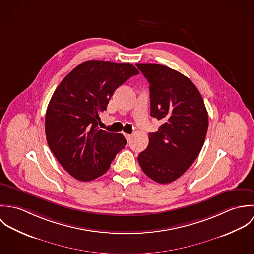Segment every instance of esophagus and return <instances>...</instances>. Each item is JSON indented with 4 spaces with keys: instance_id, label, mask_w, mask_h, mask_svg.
Instances as JSON below:
<instances>
[{
    "instance_id": "obj_1",
    "label": "esophagus",
    "mask_w": 254,
    "mask_h": 254,
    "mask_svg": "<svg viewBox=\"0 0 254 254\" xmlns=\"http://www.w3.org/2000/svg\"><path fill=\"white\" fill-rule=\"evenodd\" d=\"M125 138H126V140H127L128 142H130L131 139H132V136L129 135V134H125Z\"/></svg>"
}]
</instances>
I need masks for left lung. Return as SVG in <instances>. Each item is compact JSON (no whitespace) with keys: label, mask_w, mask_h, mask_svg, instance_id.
Masks as SVG:
<instances>
[{"label":"left lung","mask_w":254,"mask_h":254,"mask_svg":"<svg viewBox=\"0 0 254 254\" xmlns=\"http://www.w3.org/2000/svg\"><path fill=\"white\" fill-rule=\"evenodd\" d=\"M149 82L150 116L162 123L149 133L148 145L138 161L151 180L175 181L200 152L208 128V114L200 93L185 75L156 64H136Z\"/></svg>","instance_id":"left-lung-1"}]
</instances>
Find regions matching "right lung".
Returning a JSON list of instances; mask_svg holds the SVG:
<instances>
[{
    "instance_id": "right-lung-1",
    "label": "right lung",
    "mask_w": 254,
    "mask_h": 254,
    "mask_svg": "<svg viewBox=\"0 0 254 254\" xmlns=\"http://www.w3.org/2000/svg\"><path fill=\"white\" fill-rule=\"evenodd\" d=\"M139 74L131 64L87 61L68 73L46 111L47 142L62 166L79 181H92L109 170L125 147L122 134L99 128L100 114L114 91Z\"/></svg>"
}]
</instances>
